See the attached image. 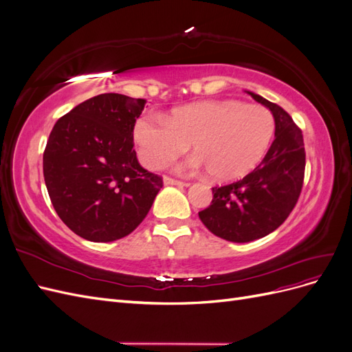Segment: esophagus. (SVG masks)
Wrapping results in <instances>:
<instances>
[{
  "instance_id": "34e87169",
  "label": "esophagus",
  "mask_w": 352,
  "mask_h": 352,
  "mask_svg": "<svg viewBox=\"0 0 352 352\" xmlns=\"http://www.w3.org/2000/svg\"><path fill=\"white\" fill-rule=\"evenodd\" d=\"M163 180H164L166 185H176V186H188L189 185L188 182H182V180H177V179L168 177V176H166Z\"/></svg>"
}]
</instances>
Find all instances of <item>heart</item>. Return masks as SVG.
Returning a JSON list of instances; mask_svg holds the SVG:
<instances>
[{
    "label": "heart",
    "mask_w": 352,
    "mask_h": 352,
    "mask_svg": "<svg viewBox=\"0 0 352 352\" xmlns=\"http://www.w3.org/2000/svg\"><path fill=\"white\" fill-rule=\"evenodd\" d=\"M269 109L242 101H204L180 107L167 119L142 116L133 138L142 163L163 168L192 144L197 155L182 166L185 172L207 168L221 182L236 180L260 164L274 136Z\"/></svg>",
    "instance_id": "b5f03b06"
}]
</instances>
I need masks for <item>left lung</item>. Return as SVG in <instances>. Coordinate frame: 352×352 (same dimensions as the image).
I'll use <instances>...</instances> for the list:
<instances>
[{"label":"left lung","instance_id":"1","mask_svg":"<svg viewBox=\"0 0 352 352\" xmlns=\"http://www.w3.org/2000/svg\"><path fill=\"white\" fill-rule=\"evenodd\" d=\"M248 94L273 113L274 141L252 172L212 188L211 204L198 212L211 233L230 242H250L278 229L296 206L304 184L302 131L278 104Z\"/></svg>","mask_w":352,"mask_h":352}]
</instances>
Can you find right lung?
Masks as SVG:
<instances>
[{
    "label": "right lung",
    "instance_id": "right-lung-1",
    "mask_svg": "<svg viewBox=\"0 0 352 352\" xmlns=\"http://www.w3.org/2000/svg\"><path fill=\"white\" fill-rule=\"evenodd\" d=\"M146 100L101 94L57 120L44 151L52 207L76 235L111 242L133 232L150 211L163 177L142 168L133 127Z\"/></svg>",
    "mask_w": 352,
    "mask_h": 352
}]
</instances>
